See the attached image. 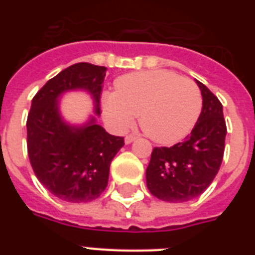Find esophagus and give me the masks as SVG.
<instances>
[{"label":"esophagus","instance_id":"esophagus-1","mask_svg":"<svg viewBox=\"0 0 255 255\" xmlns=\"http://www.w3.org/2000/svg\"><path fill=\"white\" fill-rule=\"evenodd\" d=\"M136 137L133 135H128V136H126V139H124V141H126V144H131L132 141H133V140H135Z\"/></svg>","mask_w":255,"mask_h":255}]
</instances>
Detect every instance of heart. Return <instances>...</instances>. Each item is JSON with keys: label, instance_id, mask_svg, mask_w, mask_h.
<instances>
[{"label": "heart", "instance_id": "obj_1", "mask_svg": "<svg viewBox=\"0 0 255 255\" xmlns=\"http://www.w3.org/2000/svg\"><path fill=\"white\" fill-rule=\"evenodd\" d=\"M106 119L118 131L132 126L139 115L140 127L160 144L184 139L201 114L202 95L188 78L168 70L127 74L116 81V91L102 100Z\"/></svg>", "mask_w": 255, "mask_h": 255}]
</instances>
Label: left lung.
Masks as SVG:
<instances>
[{
  "label": "left lung",
  "mask_w": 255,
  "mask_h": 255,
  "mask_svg": "<svg viewBox=\"0 0 255 255\" xmlns=\"http://www.w3.org/2000/svg\"><path fill=\"white\" fill-rule=\"evenodd\" d=\"M196 83L202 95L197 123L182 143L153 148L145 170L148 189L163 201L186 202L198 197L221 167L226 136L222 104L205 85Z\"/></svg>",
  "instance_id": "left-lung-1"
}]
</instances>
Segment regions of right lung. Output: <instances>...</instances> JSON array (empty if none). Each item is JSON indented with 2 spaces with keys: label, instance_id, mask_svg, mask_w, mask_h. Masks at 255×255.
Segmentation results:
<instances>
[{
  "label": "right lung",
  "instance_id": "right-lung-1",
  "mask_svg": "<svg viewBox=\"0 0 255 255\" xmlns=\"http://www.w3.org/2000/svg\"><path fill=\"white\" fill-rule=\"evenodd\" d=\"M107 69L75 63L47 81L31 100L27 116V153L34 173L55 197L67 202H88L103 193L112 159L124 137L110 135L96 119ZM85 91L92 96L94 114L85 124L71 125L60 114L61 96Z\"/></svg>",
  "mask_w": 255,
  "mask_h": 255
}]
</instances>
